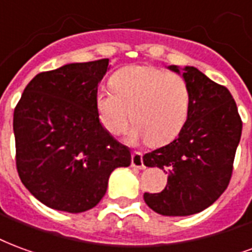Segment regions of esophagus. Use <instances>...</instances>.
<instances>
[{
  "label": "esophagus",
  "instance_id": "34e87169",
  "mask_svg": "<svg viewBox=\"0 0 252 252\" xmlns=\"http://www.w3.org/2000/svg\"><path fill=\"white\" fill-rule=\"evenodd\" d=\"M131 165L137 169H144V158H142V153L141 152H133L131 153Z\"/></svg>",
  "mask_w": 252,
  "mask_h": 252
}]
</instances>
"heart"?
<instances>
[{"label":"heart","mask_w":252,"mask_h":252,"mask_svg":"<svg viewBox=\"0 0 252 252\" xmlns=\"http://www.w3.org/2000/svg\"><path fill=\"white\" fill-rule=\"evenodd\" d=\"M113 90H99L96 111L108 133L118 135L130 122L134 138L150 146L173 141L184 127L190 108V88L181 75L152 65L119 69L110 80Z\"/></svg>","instance_id":"heart-1"}]
</instances>
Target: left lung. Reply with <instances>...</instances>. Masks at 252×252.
Wrapping results in <instances>:
<instances>
[{
  "label": "left lung",
  "mask_w": 252,
  "mask_h": 252,
  "mask_svg": "<svg viewBox=\"0 0 252 252\" xmlns=\"http://www.w3.org/2000/svg\"><path fill=\"white\" fill-rule=\"evenodd\" d=\"M183 76L190 88L184 127L170 144L144 156L146 166L169 173L162 192L144 194L145 203L164 216L199 214L219 199L232 176L243 125L228 88L194 67H185Z\"/></svg>",
  "instance_id": "1"
}]
</instances>
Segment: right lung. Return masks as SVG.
I'll return each instance as SVG.
<instances>
[{"label":"right lung","mask_w":252,"mask_h":252,"mask_svg":"<svg viewBox=\"0 0 252 252\" xmlns=\"http://www.w3.org/2000/svg\"><path fill=\"white\" fill-rule=\"evenodd\" d=\"M107 67L100 59L37 73L14 108L18 176L49 208L91 209L114 169L131 162L130 150L99 122L96 94Z\"/></svg>","instance_id":"1"}]
</instances>
